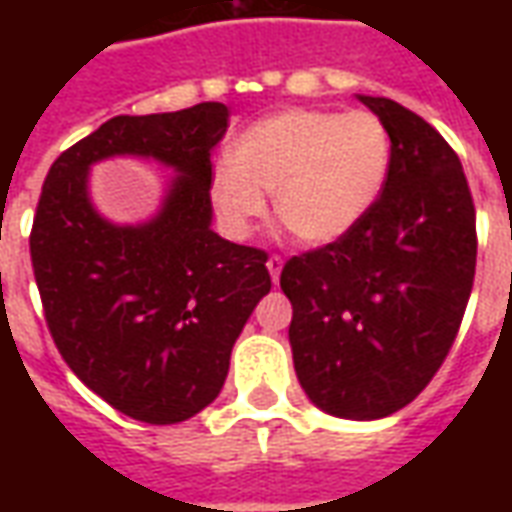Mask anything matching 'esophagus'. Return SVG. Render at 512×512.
Returning a JSON list of instances; mask_svg holds the SVG:
<instances>
[{"label":"esophagus","mask_w":512,"mask_h":512,"mask_svg":"<svg viewBox=\"0 0 512 512\" xmlns=\"http://www.w3.org/2000/svg\"><path fill=\"white\" fill-rule=\"evenodd\" d=\"M268 274H271V279L274 282H279V274H282V266H285V257L282 255H271L268 257Z\"/></svg>","instance_id":"34e87169"}]
</instances>
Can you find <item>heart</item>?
<instances>
[{"instance_id":"1","label":"heart","mask_w":512,"mask_h":512,"mask_svg":"<svg viewBox=\"0 0 512 512\" xmlns=\"http://www.w3.org/2000/svg\"><path fill=\"white\" fill-rule=\"evenodd\" d=\"M392 167V134L373 112L285 109L246 126L208 180L227 233L246 238L274 194L301 244H334L373 211Z\"/></svg>"}]
</instances>
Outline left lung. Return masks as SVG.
I'll return each mask as SVG.
<instances>
[{"instance_id": "left-lung-1", "label": "left lung", "mask_w": 512, "mask_h": 512, "mask_svg": "<svg viewBox=\"0 0 512 512\" xmlns=\"http://www.w3.org/2000/svg\"><path fill=\"white\" fill-rule=\"evenodd\" d=\"M392 134L381 197L351 233L293 255L279 285L290 348L326 414L381 419L439 373L461 329L477 266V216L450 142L389 98L359 95Z\"/></svg>"}]
</instances>
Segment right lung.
Instances as JSON below:
<instances>
[{
	"instance_id": "obj_1",
	"label": "right lung",
	"mask_w": 512,
	"mask_h": 512,
	"mask_svg": "<svg viewBox=\"0 0 512 512\" xmlns=\"http://www.w3.org/2000/svg\"><path fill=\"white\" fill-rule=\"evenodd\" d=\"M227 123L216 101L112 117L57 156L40 191L29 255L51 340L95 395L147 425L216 400L235 340L271 290L266 249L211 230V150ZM120 152L181 172L145 228L104 223L86 200V167Z\"/></svg>"
}]
</instances>
